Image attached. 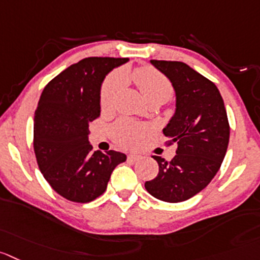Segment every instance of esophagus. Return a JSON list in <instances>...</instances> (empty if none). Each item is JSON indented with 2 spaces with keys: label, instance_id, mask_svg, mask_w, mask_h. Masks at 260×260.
<instances>
[{
  "label": "esophagus",
  "instance_id": "obj_1",
  "mask_svg": "<svg viewBox=\"0 0 260 260\" xmlns=\"http://www.w3.org/2000/svg\"><path fill=\"white\" fill-rule=\"evenodd\" d=\"M127 159L130 160V162H137V160L142 159V155L138 154V153H130V154L127 155Z\"/></svg>",
  "mask_w": 260,
  "mask_h": 260
}]
</instances>
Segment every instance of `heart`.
I'll list each match as a JSON object with an SVG mask.
<instances>
[{
	"mask_svg": "<svg viewBox=\"0 0 260 260\" xmlns=\"http://www.w3.org/2000/svg\"><path fill=\"white\" fill-rule=\"evenodd\" d=\"M132 79L139 88L143 98L147 102L149 101L169 100L172 94V86L169 79L150 66H144L134 70ZM120 90V78L117 75H111L103 83L101 90V106L102 108H110L115 102ZM145 128L127 120H120L113 125V135L120 144L125 147H134L142 139Z\"/></svg>",
	"mask_w": 260,
	"mask_h": 260,
	"instance_id": "obj_1",
	"label": "heart"
}]
</instances>
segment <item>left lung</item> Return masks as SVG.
Here are the masks:
<instances>
[{
  "label": "left lung",
  "instance_id": "1",
  "mask_svg": "<svg viewBox=\"0 0 260 260\" xmlns=\"http://www.w3.org/2000/svg\"><path fill=\"white\" fill-rule=\"evenodd\" d=\"M174 86L176 108L163 128L169 144H177L176 155L159 166L157 177L145 189L157 199L179 203L202 191L218 172L230 139V125L221 93L207 78L179 61L150 60Z\"/></svg>",
  "mask_w": 260,
  "mask_h": 260
}]
</instances>
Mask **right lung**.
I'll return each mask as SVG.
<instances>
[{
  "instance_id": "obj_1",
  "label": "right lung",
  "mask_w": 260,
  "mask_h": 260,
  "mask_svg": "<svg viewBox=\"0 0 260 260\" xmlns=\"http://www.w3.org/2000/svg\"><path fill=\"white\" fill-rule=\"evenodd\" d=\"M128 58L88 57L52 79L34 113V152L39 170L65 199L89 203L107 189L115 167L126 155L94 152L89 123L101 115V85Z\"/></svg>"
}]
</instances>
